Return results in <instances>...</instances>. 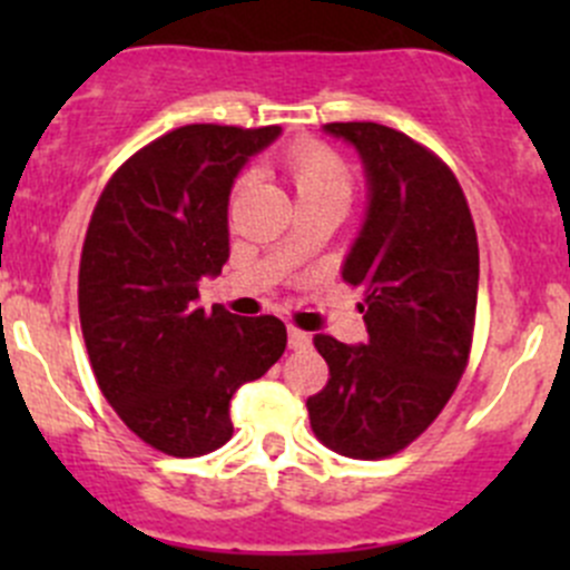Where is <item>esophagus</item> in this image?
Returning <instances> with one entry per match:
<instances>
[{"label": "esophagus", "instance_id": "34e87169", "mask_svg": "<svg viewBox=\"0 0 570 570\" xmlns=\"http://www.w3.org/2000/svg\"><path fill=\"white\" fill-rule=\"evenodd\" d=\"M289 347L292 350H306V347H312V336H308L306 331H301V327H295V325H289Z\"/></svg>", "mask_w": 570, "mask_h": 570}]
</instances>
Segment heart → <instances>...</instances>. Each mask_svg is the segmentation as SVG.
<instances>
[{"label": "heart", "mask_w": 570, "mask_h": 570, "mask_svg": "<svg viewBox=\"0 0 570 570\" xmlns=\"http://www.w3.org/2000/svg\"><path fill=\"white\" fill-rule=\"evenodd\" d=\"M281 168L284 176L289 178L292 189L301 200H317V198H342L347 200L350 189H353V174H350L347 163L333 151L331 146L320 140H297L281 157ZM250 181L248 174L237 176L234 181V195L245 189Z\"/></svg>", "instance_id": "obj_1"}]
</instances>
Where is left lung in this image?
<instances>
[{
  "instance_id": "obj_1",
  "label": "left lung",
  "mask_w": 570,
  "mask_h": 570,
  "mask_svg": "<svg viewBox=\"0 0 570 570\" xmlns=\"http://www.w3.org/2000/svg\"><path fill=\"white\" fill-rule=\"evenodd\" d=\"M325 131L358 148L370 178L366 223L342 269L344 284L364 295L370 342L314 336L331 377L306 407L327 450L381 461L413 444L461 383L480 248L461 184L439 154L372 120Z\"/></svg>"
}]
</instances>
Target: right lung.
<instances>
[{
	"instance_id": "add662e5",
	"label": "right lung",
	"mask_w": 570,
	"mask_h": 570,
	"mask_svg": "<svg viewBox=\"0 0 570 570\" xmlns=\"http://www.w3.org/2000/svg\"><path fill=\"white\" fill-rule=\"evenodd\" d=\"M281 126L189 124L131 154L101 189L79 258V322L96 383L154 450L198 458L232 439L228 402L284 355L273 314L195 308L228 262V195Z\"/></svg>"
}]
</instances>
